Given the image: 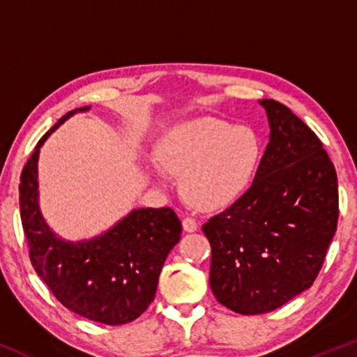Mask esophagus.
I'll list each match as a JSON object with an SVG mask.
<instances>
[{"mask_svg": "<svg viewBox=\"0 0 357 357\" xmlns=\"http://www.w3.org/2000/svg\"><path fill=\"white\" fill-rule=\"evenodd\" d=\"M183 228L187 233H193L198 229V223L195 219H192V217H185V219L183 220Z\"/></svg>", "mask_w": 357, "mask_h": 357, "instance_id": "34e87169", "label": "esophagus"}]
</instances>
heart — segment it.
<instances>
[{"label":"heart","instance_id":"b5f03b06","mask_svg":"<svg viewBox=\"0 0 357 357\" xmlns=\"http://www.w3.org/2000/svg\"><path fill=\"white\" fill-rule=\"evenodd\" d=\"M259 155L255 132L215 118L173 126L155 146L157 164L181 176L185 200L200 209H219L238 200L255 176Z\"/></svg>","mask_w":357,"mask_h":357}]
</instances>
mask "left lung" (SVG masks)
Here are the masks:
<instances>
[{
  "label": "left lung",
  "mask_w": 357,
  "mask_h": 357,
  "mask_svg": "<svg viewBox=\"0 0 357 357\" xmlns=\"http://www.w3.org/2000/svg\"><path fill=\"white\" fill-rule=\"evenodd\" d=\"M269 143L252 185L204 223L209 285L241 315H259L310 288L338 220L337 173L323 143L280 102L263 99Z\"/></svg>",
  "instance_id": "8db88e82"
}]
</instances>
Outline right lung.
Instances as JSON below:
<instances>
[{"instance_id": "right-lung-1", "label": "right lung", "mask_w": 357, "mask_h": 357, "mask_svg": "<svg viewBox=\"0 0 357 357\" xmlns=\"http://www.w3.org/2000/svg\"><path fill=\"white\" fill-rule=\"evenodd\" d=\"M64 116L40 138L20 176V217L36 273L61 304L91 321L116 326L134 321L153 302L165 258L181 238L172 208H142L104 234L80 243L52 231L39 209V149Z\"/></svg>"}]
</instances>
